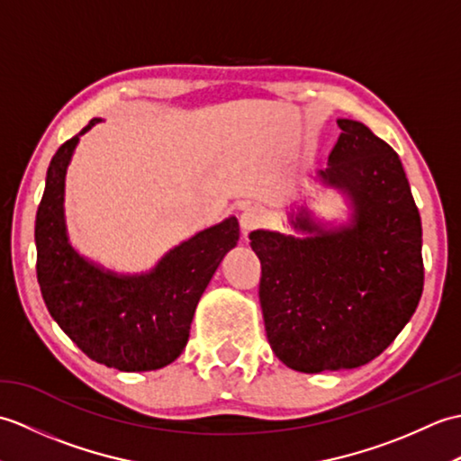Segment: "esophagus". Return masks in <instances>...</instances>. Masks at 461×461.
Masks as SVG:
<instances>
[{
    "mask_svg": "<svg viewBox=\"0 0 461 461\" xmlns=\"http://www.w3.org/2000/svg\"><path fill=\"white\" fill-rule=\"evenodd\" d=\"M263 221H266V215H263V210L258 208V205H248V208L241 212V218H240L243 236H248L251 230H258L259 225H263Z\"/></svg>",
    "mask_w": 461,
    "mask_h": 461,
    "instance_id": "obj_1",
    "label": "esophagus"
}]
</instances>
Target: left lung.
<instances>
[{
  "label": "left lung",
  "instance_id": "obj_1",
  "mask_svg": "<svg viewBox=\"0 0 461 461\" xmlns=\"http://www.w3.org/2000/svg\"><path fill=\"white\" fill-rule=\"evenodd\" d=\"M340 136L317 180L348 203L342 223L307 205L289 213L297 236L256 230L267 340L299 372L357 368L376 358L414 315L424 289L422 221L398 154L366 124Z\"/></svg>",
  "mask_w": 461,
  "mask_h": 461
}]
</instances>
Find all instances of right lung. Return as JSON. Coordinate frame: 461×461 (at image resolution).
Instances as JSON below:
<instances>
[{
  "instance_id": "1",
  "label": "right lung",
  "mask_w": 461,
  "mask_h": 461,
  "mask_svg": "<svg viewBox=\"0 0 461 461\" xmlns=\"http://www.w3.org/2000/svg\"><path fill=\"white\" fill-rule=\"evenodd\" d=\"M85 129L55 152L37 208V281L51 317L86 357L122 372L158 370L182 355L202 293L238 246L236 215L166 251L142 273H116L81 256L68 240L65 176Z\"/></svg>"
}]
</instances>
